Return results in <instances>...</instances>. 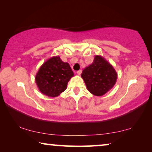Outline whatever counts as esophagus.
<instances>
[{
  "mask_svg": "<svg viewBox=\"0 0 152 152\" xmlns=\"http://www.w3.org/2000/svg\"><path fill=\"white\" fill-rule=\"evenodd\" d=\"M77 74L78 75H80L82 74V70H78V71H77Z\"/></svg>",
  "mask_w": 152,
  "mask_h": 152,
  "instance_id": "obj_1",
  "label": "esophagus"
}]
</instances>
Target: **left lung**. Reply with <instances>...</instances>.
Instances as JSON below:
<instances>
[{
    "label": "left lung",
    "instance_id": "obj_1",
    "mask_svg": "<svg viewBox=\"0 0 152 152\" xmlns=\"http://www.w3.org/2000/svg\"><path fill=\"white\" fill-rule=\"evenodd\" d=\"M81 77L89 92L96 96H102L114 86L118 74L104 58L95 55L93 63L83 70Z\"/></svg>",
    "mask_w": 152,
    "mask_h": 152
}]
</instances>
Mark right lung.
<instances>
[{
	"mask_svg": "<svg viewBox=\"0 0 152 152\" xmlns=\"http://www.w3.org/2000/svg\"><path fill=\"white\" fill-rule=\"evenodd\" d=\"M73 76L69 64L64 62L59 56H55L39 68L35 82L41 93L50 97H55L66 90L68 82Z\"/></svg>",
	"mask_w": 152,
	"mask_h": 152,
	"instance_id": "right-lung-1",
	"label": "right lung"
}]
</instances>
